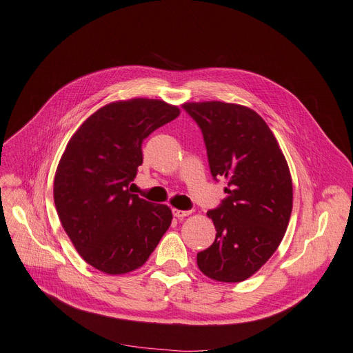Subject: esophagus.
<instances>
[{"label":"esophagus","instance_id":"34e87169","mask_svg":"<svg viewBox=\"0 0 353 353\" xmlns=\"http://www.w3.org/2000/svg\"><path fill=\"white\" fill-rule=\"evenodd\" d=\"M189 213H190V210H180V209H173V216H174V218H179V219H181V218L188 216Z\"/></svg>","mask_w":353,"mask_h":353}]
</instances>
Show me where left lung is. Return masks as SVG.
Returning a JSON list of instances; mask_svg holds the SVG:
<instances>
[{
  "instance_id": "left-lung-1",
  "label": "left lung",
  "mask_w": 353,
  "mask_h": 353,
  "mask_svg": "<svg viewBox=\"0 0 353 353\" xmlns=\"http://www.w3.org/2000/svg\"><path fill=\"white\" fill-rule=\"evenodd\" d=\"M201 128L212 177L228 179V194L208 210L216 238L197 252V267L222 283L247 280L279 248L293 209L287 161L265 121L247 106L185 103Z\"/></svg>"
}]
</instances>
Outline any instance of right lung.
Returning <instances> with one entry per match:
<instances>
[{"instance_id":"obj_1","label":"right lung","mask_w":353,"mask_h":353,"mask_svg":"<svg viewBox=\"0 0 353 353\" xmlns=\"http://www.w3.org/2000/svg\"><path fill=\"white\" fill-rule=\"evenodd\" d=\"M180 115L157 99L112 102L73 134L54 176V205L76 251L94 268H140L172 223L165 205L131 192L147 137Z\"/></svg>"}]
</instances>
